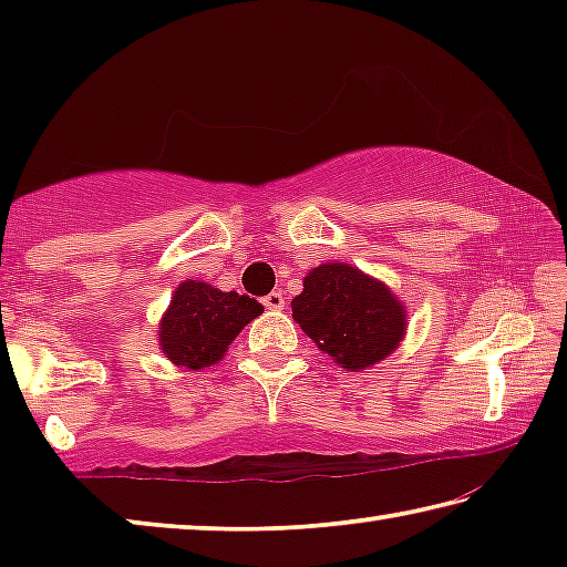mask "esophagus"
Wrapping results in <instances>:
<instances>
[{"mask_svg":"<svg viewBox=\"0 0 567 567\" xmlns=\"http://www.w3.org/2000/svg\"><path fill=\"white\" fill-rule=\"evenodd\" d=\"M262 305L267 307V310H285V297H282V292H270L267 297H262Z\"/></svg>","mask_w":567,"mask_h":567,"instance_id":"obj_1","label":"esophagus"}]
</instances>
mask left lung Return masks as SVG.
I'll list each match as a JSON object with an SVG mask.
<instances>
[{
    "mask_svg": "<svg viewBox=\"0 0 567 567\" xmlns=\"http://www.w3.org/2000/svg\"><path fill=\"white\" fill-rule=\"evenodd\" d=\"M292 318L322 352L360 372L385 360L405 334V307L375 277L344 262L307 272Z\"/></svg>",
    "mask_w": 567,
    "mask_h": 567,
    "instance_id": "obj_1",
    "label": "left lung"
}]
</instances>
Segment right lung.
Here are the masks:
<instances>
[{
  "mask_svg": "<svg viewBox=\"0 0 567 567\" xmlns=\"http://www.w3.org/2000/svg\"><path fill=\"white\" fill-rule=\"evenodd\" d=\"M262 310L265 307L247 295L223 292L207 282L185 280L172 295L159 322V348L182 368H209L223 360L229 342Z\"/></svg>",
  "mask_w": 567,
  "mask_h": 567,
  "instance_id": "add662e5",
  "label": "right lung"
}]
</instances>
